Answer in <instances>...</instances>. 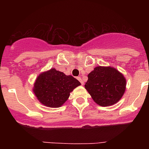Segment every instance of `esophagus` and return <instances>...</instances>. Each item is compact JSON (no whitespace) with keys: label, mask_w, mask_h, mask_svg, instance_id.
Instances as JSON below:
<instances>
[{"label":"esophagus","mask_w":149,"mask_h":149,"mask_svg":"<svg viewBox=\"0 0 149 149\" xmlns=\"http://www.w3.org/2000/svg\"><path fill=\"white\" fill-rule=\"evenodd\" d=\"M77 80H78V81L81 83V84H82V85H84V81H83L82 78H81V77H77Z\"/></svg>","instance_id":"34e87169"}]
</instances>
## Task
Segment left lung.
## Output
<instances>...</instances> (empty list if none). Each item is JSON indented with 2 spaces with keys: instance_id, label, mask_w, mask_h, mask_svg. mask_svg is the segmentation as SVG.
Segmentation results:
<instances>
[{
  "instance_id": "left-lung-1",
  "label": "left lung",
  "mask_w": 149,
  "mask_h": 149,
  "mask_svg": "<svg viewBox=\"0 0 149 149\" xmlns=\"http://www.w3.org/2000/svg\"><path fill=\"white\" fill-rule=\"evenodd\" d=\"M85 88L93 101L101 107L113 105L122 98L126 79L113 67H95L88 74Z\"/></svg>"
}]
</instances>
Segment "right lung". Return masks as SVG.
Listing matches in <instances>:
<instances>
[{"label":"right lung","instance_id":"obj_1","mask_svg":"<svg viewBox=\"0 0 149 149\" xmlns=\"http://www.w3.org/2000/svg\"><path fill=\"white\" fill-rule=\"evenodd\" d=\"M80 85L81 83L72 75H65L52 68L38 76L33 91L41 104L56 108L65 103L70 93Z\"/></svg>","mask_w":149,"mask_h":149}]
</instances>
